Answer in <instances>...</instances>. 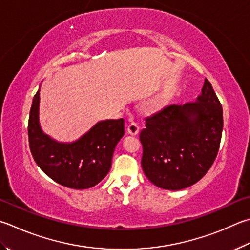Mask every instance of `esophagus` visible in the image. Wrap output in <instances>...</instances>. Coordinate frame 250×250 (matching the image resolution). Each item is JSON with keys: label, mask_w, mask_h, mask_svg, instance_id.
Returning a JSON list of instances; mask_svg holds the SVG:
<instances>
[{"label": "esophagus", "mask_w": 250, "mask_h": 250, "mask_svg": "<svg viewBox=\"0 0 250 250\" xmlns=\"http://www.w3.org/2000/svg\"><path fill=\"white\" fill-rule=\"evenodd\" d=\"M127 131H128V134L136 136L138 135L139 133V126L137 123H134V122H131V123L127 126Z\"/></svg>", "instance_id": "34e87169"}]
</instances>
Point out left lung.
<instances>
[{
  "instance_id": "8db88e82",
  "label": "left lung",
  "mask_w": 250,
  "mask_h": 250,
  "mask_svg": "<svg viewBox=\"0 0 250 250\" xmlns=\"http://www.w3.org/2000/svg\"><path fill=\"white\" fill-rule=\"evenodd\" d=\"M222 130V105L205 79L196 101L167 106L146 119L139 135L145 175L167 190L194 185L214 162Z\"/></svg>"
}]
</instances>
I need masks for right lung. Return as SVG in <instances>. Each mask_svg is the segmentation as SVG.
Masks as SVG:
<instances>
[{"label":"right lung","mask_w":250,"mask_h":250,"mask_svg":"<svg viewBox=\"0 0 250 250\" xmlns=\"http://www.w3.org/2000/svg\"><path fill=\"white\" fill-rule=\"evenodd\" d=\"M40 88L32 100L28 137L32 157L54 182L73 189H87L109 173L116 145L124 136V120L99 121L82 137L62 143L46 135L39 121Z\"/></svg>","instance_id":"add662e5"}]
</instances>
